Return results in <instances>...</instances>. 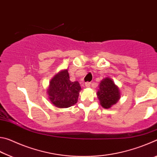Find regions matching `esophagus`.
Instances as JSON below:
<instances>
[{
  "label": "esophagus",
  "instance_id": "esophagus-1",
  "mask_svg": "<svg viewBox=\"0 0 157 157\" xmlns=\"http://www.w3.org/2000/svg\"><path fill=\"white\" fill-rule=\"evenodd\" d=\"M91 82H86V83H85V86H86V87H89L90 86H91Z\"/></svg>",
  "mask_w": 157,
  "mask_h": 157
}]
</instances>
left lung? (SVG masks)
<instances>
[{
	"mask_svg": "<svg viewBox=\"0 0 157 157\" xmlns=\"http://www.w3.org/2000/svg\"><path fill=\"white\" fill-rule=\"evenodd\" d=\"M97 95L100 105L103 108L109 109L116 104L121 98V93L119 88L112 79L106 78L100 83Z\"/></svg>",
	"mask_w": 157,
	"mask_h": 157,
	"instance_id": "1",
	"label": "left lung"
}]
</instances>
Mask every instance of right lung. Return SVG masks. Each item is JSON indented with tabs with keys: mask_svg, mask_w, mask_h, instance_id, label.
Segmentation results:
<instances>
[{
	"mask_svg": "<svg viewBox=\"0 0 157 157\" xmlns=\"http://www.w3.org/2000/svg\"><path fill=\"white\" fill-rule=\"evenodd\" d=\"M68 70L56 74L50 80L48 89V98L52 104L59 108H67L78 102L81 86L78 81L71 82Z\"/></svg>",
	"mask_w": 157,
	"mask_h": 157,
	"instance_id": "1",
	"label": "right lung"
}]
</instances>
